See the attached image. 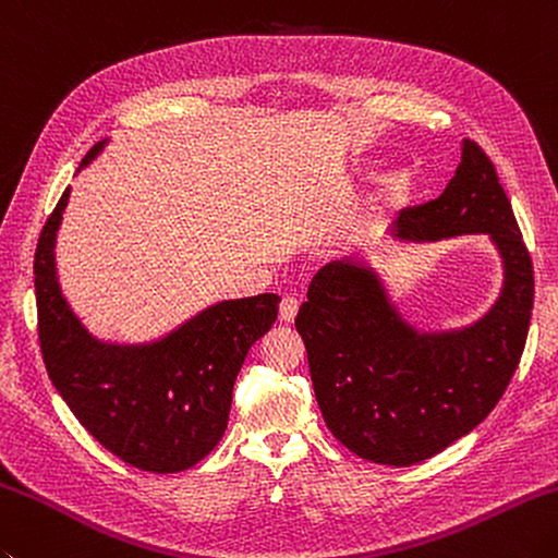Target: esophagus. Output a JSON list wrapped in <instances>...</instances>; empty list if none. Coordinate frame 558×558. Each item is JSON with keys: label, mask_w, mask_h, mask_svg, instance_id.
I'll list each match as a JSON object with an SVG mask.
<instances>
[{"label": "esophagus", "mask_w": 558, "mask_h": 558, "mask_svg": "<svg viewBox=\"0 0 558 558\" xmlns=\"http://www.w3.org/2000/svg\"><path fill=\"white\" fill-rule=\"evenodd\" d=\"M298 310H300V300L292 298V294H288V298H282V302H280V319L288 322V324L294 322Z\"/></svg>", "instance_id": "1"}]
</instances>
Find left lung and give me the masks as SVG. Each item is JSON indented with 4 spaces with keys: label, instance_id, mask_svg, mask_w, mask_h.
<instances>
[{
    "label": "left lung",
    "instance_id": "obj_1",
    "mask_svg": "<svg viewBox=\"0 0 558 558\" xmlns=\"http://www.w3.org/2000/svg\"><path fill=\"white\" fill-rule=\"evenodd\" d=\"M403 242L490 234L506 264L504 294L462 331L418 333L353 258L312 278L294 326L307 348L326 428L363 460L409 466L442 452L504 397L525 351L534 270L494 161L464 140L462 161L435 201L399 213Z\"/></svg>",
    "mask_w": 558,
    "mask_h": 558
}]
</instances>
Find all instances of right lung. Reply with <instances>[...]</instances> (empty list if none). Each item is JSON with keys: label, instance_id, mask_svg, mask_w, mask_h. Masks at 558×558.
Wrapping results in <instances>:
<instances>
[{"label": "right lung", "instance_id": "right-lung-1", "mask_svg": "<svg viewBox=\"0 0 558 558\" xmlns=\"http://www.w3.org/2000/svg\"><path fill=\"white\" fill-rule=\"evenodd\" d=\"M104 142L89 149L94 159ZM70 189L43 227L36 272L38 341L54 389L108 452L142 472L198 464L227 430L232 389L248 348L278 319L280 298L217 302L147 345H108L84 331L54 276V234Z\"/></svg>", "mask_w": 558, "mask_h": 558}]
</instances>
